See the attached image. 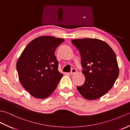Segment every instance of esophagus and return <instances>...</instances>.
Masks as SVG:
<instances>
[{
    "instance_id": "esophagus-1",
    "label": "esophagus",
    "mask_w": 130,
    "mask_h": 130,
    "mask_svg": "<svg viewBox=\"0 0 130 130\" xmlns=\"http://www.w3.org/2000/svg\"><path fill=\"white\" fill-rule=\"evenodd\" d=\"M76 73H77V70L75 68H73V69H71V70L70 71V74H71V75H73V74H75Z\"/></svg>"
}]
</instances>
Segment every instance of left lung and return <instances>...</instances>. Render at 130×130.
I'll return each mask as SVG.
<instances>
[{"label": "left lung", "instance_id": "1", "mask_svg": "<svg viewBox=\"0 0 130 130\" xmlns=\"http://www.w3.org/2000/svg\"><path fill=\"white\" fill-rule=\"evenodd\" d=\"M71 42L80 53L85 76L84 83L77 89L88 100L101 98L111 89L119 75L115 52L108 44L96 38L76 39Z\"/></svg>", "mask_w": 130, "mask_h": 130}]
</instances>
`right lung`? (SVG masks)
Masks as SVG:
<instances>
[{
    "label": "right lung",
    "mask_w": 130,
    "mask_h": 130,
    "mask_svg": "<svg viewBox=\"0 0 130 130\" xmlns=\"http://www.w3.org/2000/svg\"><path fill=\"white\" fill-rule=\"evenodd\" d=\"M64 40L50 36L36 38L18 58L16 68L19 80L34 97L47 98L62 78V74L58 70L59 62L55 51Z\"/></svg>",
    "instance_id": "right-lung-1"
}]
</instances>
